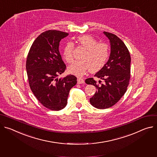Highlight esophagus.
<instances>
[{"mask_svg": "<svg viewBox=\"0 0 157 157\" xmlns=\"http://www.w3.org/2000/svg\"><path fill=\"white\" fill-rule=\"evenodd\" d=\"M77 82H78V84H83V83H84V79H81V78H78V79H77Z\"/></svg>", "mask_w": 157, "mask_h": 157, "instance_id": "34e87169", "label": "esophagus"}]
</instances>
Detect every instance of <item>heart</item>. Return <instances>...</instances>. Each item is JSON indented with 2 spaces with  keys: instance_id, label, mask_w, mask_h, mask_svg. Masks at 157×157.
<instances>
[{
  "instance_id": "heart-1",
  "label": "heart",
  "mask_w": 157,
  "mask_h": 157,
  "mask_svg": "<svg viewBox=\"0 0 157 157\" xmlns=\"http://www.w3.org/2000/svg\"><path fill=\"white\" fill-rule=\"evenodd\" d=\"M77 40L85 50L80 57V60L75 61L67 67L68 72L81 77L88 70L90 73H94L101 69L109 58L108 46L105 43H98L97 40L90 35L79 36ZM73 49L74 44L71 42H67L63 48V58L67 63L73 61Z\"/></svg>"
}]
</instances>
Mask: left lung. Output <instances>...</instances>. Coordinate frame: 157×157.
<instances>
[{
  "label": "left lung",
  "instance_id": "8db88e82",
  "mask_svg": "<svg viewBox=\"0 0 157 157\" xmlns=\"http://www.w3.org/2000/svg\"><path fill=\"white\" fill-rule=\"evenodd\" d=\"M103 34L109 40L110 55L106 64L94 76L104 80L105 83L98 84L92 78L85 81L97 88L90 101L98 109H106L115 105L126 93L130 78L131 58L124 43L115 34L107 32Z\"/></svg>",
  "mask_w": 157,
  "mask_h": 157
}]
</instances>
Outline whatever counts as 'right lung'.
Instances as JSON below:
<instances>
[{
  "label": "right lung",
  "instance_id": "right-lung-1",
  "mask_svg": "<svg viewBox=\"0 0 157 157\" xmlns=\"http://www.w3.org/2000/svg\"><path fill=\"white\" fill-rule=\"evenodd\" d=\"M68 33L48 31L34 41L28 53L26 71L30 88L46 108L54 111L63 109L67 105L70 90L77 83V78L67 75L58 79L64 72L66 65L59 51L61 40Z\"/></svg>",
  "mask_w": 157,
  "mask_h": 157
}]
</instances>
